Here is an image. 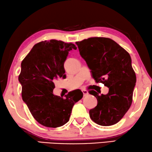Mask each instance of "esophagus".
<instances>
[{
    "label": "esophagus",
    "instance_id": "1",
    "mask_svg": "<svg viewBox=\"0 0 152 152\" xmlns=\"http://www.w3.org/2000/svg\"><path fill=\"white\" fill-rule=\"evenodd\" d=\"M82 92H83V96L84 97L86 96H88V94H89L88 91H87V90H85V89H83V90H82Z\"/></svg>",
    "mask_w": 152,
    "mask_h": 152
}]
</instances>
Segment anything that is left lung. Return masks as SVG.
I'll return each mask as SVG.
<instances>
[{
    "label": "left lung",
    "instance_id": "1",
    "mask_svg": "<svg viewBox=\"0 0 152 152\" xmlns=\"http://www.w3.org/2000/svg\"><path fill=\"white\" fill-rule=\"evenodd\" d=\"M75 44L94 80L109 88L106 95L89 91L98 100L97 106L89 110V116L99 125L117 123L130 108L135 86L136 75L130 55L110 38L95 37Z\"/></svg>",
    "mask_w": 152,
    "mask_h": 152
}]
</instances>
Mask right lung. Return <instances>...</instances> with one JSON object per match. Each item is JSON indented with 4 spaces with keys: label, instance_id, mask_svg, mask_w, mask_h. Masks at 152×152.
Returning a JSON list of instances; mask_svg holds the SVG:
<instances>
[{
    "label": "right lung",
    "instance_id": "add662e5",
    "mask_svg": "<svg viewBox=\"0 0 152 152\" xmlns=\"http://www.w3.org/2000/svg\"><path fill=\"white\" fill-rule=\"evenodd\" d=\"M75 44L56 39L35 44L21 64L19 81L22 99L34 118L43 126L56 128L69 121L72 108L83 98L80 89L65 98L54 95V81L66 78L64 63Z\"/></svg>",
    "mask_w": 152,
    "mask_h": 152
}]
</instances>
